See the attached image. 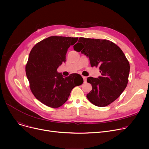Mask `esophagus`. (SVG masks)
<instances>
[{"mask_svg": "<svg viewBox=\"0 0 149 149\" xmlns=\"http://www.w3.org/2000/svg\"><path fill=\"white\" fill-rule=\"evenodd\" d=\"M83 80H84V83H86V77H84V76H83Z\"/></svg>", "mask_w": 149, "mask_h": 149, "instance_id": "obj_1", "label": "esophagus"}]
</instances>
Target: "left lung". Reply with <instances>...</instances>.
I'll return each mask as SVG.
<instances>
[{
    "instance_id": "1",
    "label": "left lung",
    "mask_w": 149,
    "mask_h": 149,
    "mask_svg": "<svg viewBox=\"0 0 149 149\" xmlns=\"http://www.w3.org/2000/svg\"><path fill=\"white\" fill-rule=\"evenodd\" d=\"M89 58L92 67H99L101 77H89L92 91L87 98L93 104L105 107L113 103L126 89L130 72L128 60L119 46L108 40L80 37L74 46Z\"/></svg>"
}]
</instances>
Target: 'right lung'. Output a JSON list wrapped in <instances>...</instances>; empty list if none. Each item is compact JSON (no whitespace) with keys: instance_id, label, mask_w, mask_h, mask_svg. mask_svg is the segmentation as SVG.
Listing matches in <instances>:
<instances>
[{"instance_id":"add662e5","label":"right lung","mask_w":149,"mask_h":149,"mask_svg":"<svg viewBox=\"0 0 149 149\" xmlns=\"http://www.w3.org/2000/svg\"><path fill=\"white\" fill-rule=\"evenodd\" d=\"M77 40L78 37L51 36L37 43L29 53L25 67L29 88L34 97L47 106H61L72 89L83 83L79 74L64 77L57 72L66 61L68 49Z\"/></svg>"}]
</instances>
